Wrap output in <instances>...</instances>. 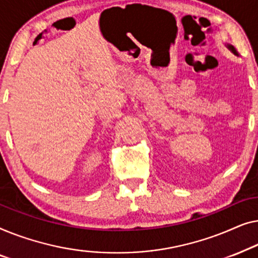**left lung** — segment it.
Returning a JSON list of instances; mask_svg holds the SVG:
<instances>
[{"instance_id": "1", "label": "left lung", "mask_w": 258, "mask_h": 258, "mask_svg": "<svg viewBox=\"0 0 258 258\" xmlns=\"http://www.w3.org/2000/svg\"><path fill=\"white\" fill-rule=\"evenodd\" d=\"M224 45H226V46H227V48H228V49H229V50H230V51H231V52H233L235 56H239V55H238V52L236 51V49H235V48H234V46H233V45H231V44H229V43H224Z\"/></svg>"}]
</instances>
